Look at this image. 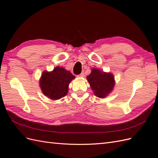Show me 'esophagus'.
Listing matches in <instances>:
<instances>
[{
    "label": "esophagus",
    "mask_w": 158,
    "mask_h": 158,
    "mask_svg": "<svg viewBox=\"0 0 158 158\" xmlns=\"http://www.w3.org/2000/svg\"><path fill=\"white\" fill-rule=\"evenodd\" d=\"M78 77H80V78H83V77H84V74L82 73H81L80 74H79L78 76Z\"/></svg>",
    "instance_id": "1"
}]
</instances>
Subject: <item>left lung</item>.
Here are the masks:
<instances>
[{"label": "left lung", "mask_w": 158, "mask_h": 158, "mask_svg": "<svg viewBox=\"0 0 158 158\" xmlns=\"http://www.w3.org/2000/svg\"><path fill=\"white\" fill-rule=\"evenodd\" d=\"M87 80L95 95L99 98L107 97L112 92L115 84L111 73H105L95 68L87 76Z\"/></svg>", "instance_id": "obj_1"}]
</instances>
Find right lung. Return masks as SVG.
Here are the masks:
<instances>
[{
	"label": "right lung",
	"mask_w": 158,
	"mask_h": 158,
	"mask_svg": "<svg viewBox=\"0 0 158 158\" xmlns=\"http://www.w3.org/2000/svg\"><path fill=\"white\" fill-rule=\"evenodd\" d=\"M75 76L70 71L56 66L51 72L44 71L40 80L42 92L49 98L59 99L68 94L69 85Z\"/></svg>",
	"instance_id": "add662e5"
}]
</instances>
